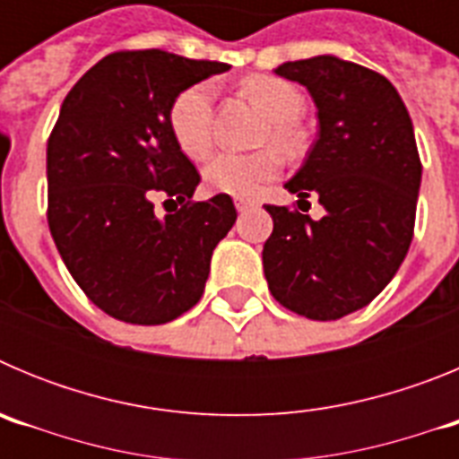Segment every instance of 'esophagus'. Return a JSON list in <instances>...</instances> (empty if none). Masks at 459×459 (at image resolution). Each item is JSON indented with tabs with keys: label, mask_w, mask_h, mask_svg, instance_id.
I'll list each match as a JSON object with an SVG mask.
<instances>
[{
	"label": "esophagus",
	"mask_w": 459,
	"mask_h": 459,
	"mask_svg": "<svg viewBox=\"0 0 459 459\" xmlns=\"http://www.w3.org/2000/svg\"><path fill=\"white\" fill-rule=\"evenodd\" d=\"M234 206H237L238 213H243V211H250L259 204L255 200H241V197H237V200H234Z\"/></svg>",
	"instance_id": "esophagus-1"
}]
</instances>
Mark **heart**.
<instances>
[{
    "label": "heart",
    "mask_w": 459,
    "mask_h": 459,
    "mask_svg": "<svg viewBox=\"0 0 459 459\" xmlns=\"http://www.w3.org/2000/svg\"><path fill=\"white\" fill-rule=\"evenodd\" d=\"M243 93L259 105L271 119V140L282 152L294 153L301 147V133L294 121L301 119L306 100L291 82L275 75H253L243 82ZM169 128L186 156L200 160L211 152L213 142V87L197 82L172 100ZM280 156L273 149L255 153L221 152L204 168V184L211 193L230 197H255L280 172Z\"/></svg>",
    "instance_id": "obj_1"
}]
</instances>
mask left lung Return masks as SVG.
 I'll return each instance as SVG.
<instances>
[{
  "label": "left lung",
  "instance_id": "left-lung-1",
  "mask_svg": "<svg viewBox=\"0 0 459 459\" xmlns=\"http://www.w3.org/2000/svg\"><path fill=\"white\" fill-rule=\"evenodd\" d=\"M275 73L303 84L317 108V140L285 188L299 202L317 195L324 216L266 206L264 275L275 301L331 322L366 307L407 257L423 168L407 108L384 75L333 55Z\"/></svg>",
  "mask_w": 459,
  "mask_h": 459
}]
</instances>
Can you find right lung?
I'll return each instance as SVG.
<instances>
[{"label": "right lung", "instance_id": "right-lung-1", "mask_svg": "<svg viewBox=\"0 0 459 459\" xmlns=\"http://www.w3.org/2000/svg\"><path fill=\"white\" fill-rule=\"evenodd\" d=\"M227 68L163 50L115 52L64 99L48 142V225L73 280L109 317L165 324L204 294L237 209L230 195L190 202L200 174L174 140L169 108ZM156 194L182 209L158 219Z\"/></svg>", "mask_w": 459, "mask_h": 459}]
</instances>
